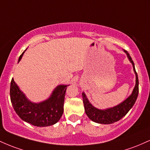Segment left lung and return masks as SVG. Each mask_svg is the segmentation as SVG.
Listing matches in <instances>:
<instances>
[{"mask_svg":"<svg viewBox=\"0 0 150 150\" xmlns=\"http://www.w3.org/2000/svg\"><path fill=\"white\" fill-rule=\"evenodd\" d=\"M124 52L127 54L129 61L132 63L136 77L135 86H134V88L132 91V93L128 98H127L124 101L120 103V104L115 105V106L101 110V109H98L97 108L94 107L89 102L85 93L84 92L82 93V98H83V102L86 114L90 120L95 122H97V123L112 124L120 120L132 108L136 100H137L139 93L138 76H137V74L135 71L134 62L132 61V58L129 56V53L127 51L124 50Z\"/></svg>","mask_w":150,"mask_h":150,"instance_id":"1","label":"left lung"}]
</instances>
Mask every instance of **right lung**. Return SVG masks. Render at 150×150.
I'll list each match as a JSON object with an SVG mask.
<instances>
[{"label": "right lung", "mask_w": 150, "mask_h": 150, "mask_svg": "<svg viewBox=\"0 0 150 150\" xmlns=\"http://www.w3.org/2000/svg\"><path fill=\"white\" fill-rule=\"evenodd\" d=\"M27 50V49H26ZM23 53L20 56L21 61ZM69 85H59L54 89L47 100L40 103L30 101L12 79L10 96L13 108L23 120L37 127L54 125L61 118L64 112L65 93Z\"/></svg>", "instance_id": "obj_1"}]
</instances>
